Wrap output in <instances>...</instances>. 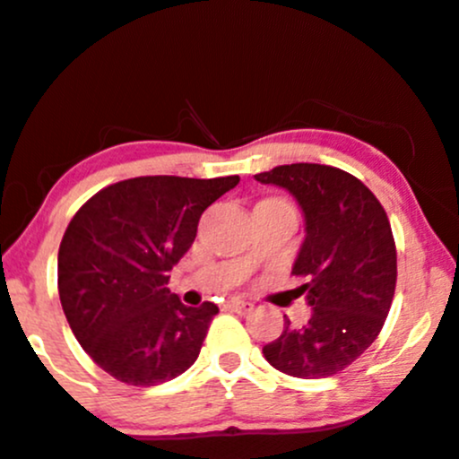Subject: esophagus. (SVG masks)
Segmentation results:
<instances>
[{
    "instance_id": "34e87169",
    "label": "esophagus",
    "mask_w": 459,
    "mask_h": 459,
    "mask_svg": "<svg viewBox=\"0 0 459 459\" xmlns=\"http://www.w3.org/2000/svg\"><path fill=\"white\" fill-rule=\"evenodd\" d=\"M226 308L235 310V313H239V315H247L252 308H255V304L247 302V299H241V298H230L229 302H226Z\"/></svg>"
}]
</instances>
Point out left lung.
I'll list each match as a JSON object with an SVG mask.
<instances>
[{
  "mask_svg": "<svg viewBox=\"0 0 459 459\" xmlns=\"http://www.w3.org/2000/svg\"><path fill=\"white\" fill-rule=\"evenodd\" d=\"M263 186L287 189L304 215V241L293 273L304 278L310 319H284L263 347L273 368L293 377H330L356 360L380 334L394 296L397 252L380 200L345 170L291 163L261 172Z\"/></svg>",
  "mask_w": 459,
  "mask_h": 459,
  "instance_id": "8db88e82",
  "label": "left lung"
}]
</instances>
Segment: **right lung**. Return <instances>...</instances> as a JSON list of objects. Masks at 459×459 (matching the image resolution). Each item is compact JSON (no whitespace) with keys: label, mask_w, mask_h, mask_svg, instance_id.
<instances>
[{"label":"right lung","mask_w":459,"mask_h":459,"mask_svg":"<svg viewBox=\"0 0 459 459\" xmlns=\"http://www.w3.org/2000/svg\"><path fill=\"white\" fill-rule=\"evenodd\" d=\"M239 177H138L101 189L73 215L57 252L68 325L103 371L131 386L175 380L196 362L218 307H186L168 273L209 204Z\"/></svg>","instance_id":"1"}]
</instances>
